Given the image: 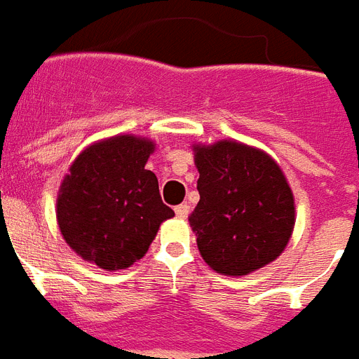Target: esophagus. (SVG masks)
I'll return each instance as SVG.
<instances>
[{
    "label": "esophagus",
    "mask_w": 359,
    "mask_h": 359,
    "mask_svg": "<svg viewBox=\"0 0 359 359\" xmlns=\"http://www.w3.org/2000/svg\"><path fill=\"white\" fill-rule=\"evenodd\" d=\"M175 214H177V217H180V219H186L189 214V206L186 205V203H182V205H179L175 208Z\"/></svg>",
    "instance_id": "esophagus-1"
}]
</instances>
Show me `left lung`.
<instances>
[{
	"label": "left lung",
	"mask_w": 359,
	"mask_h": 359,
	"mask_svg": "<svg viewBox=\"0 0 359 359\" xmlns=\"http://www.w3.org/2000/svg\"><path fill=\"white\" fill-rule=\"evenodd\" d=\"M191 147L201 199L188 221L203 260L226 276L275 262L295 229V197L280 165L236 140Z\"/></svg>",
	"instance_id": "obj_1"
}]
</instances>
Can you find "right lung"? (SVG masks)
I'll return each instance as SVG.
<instances>
[{
	"label": "right lung",
	"instance_id": "obj_1",
	"mask_svg": "<svg viewBox=\"0 0 359 359\" xmlns=\"http://www.w3.org/2000/svg\"><path fill=\"white\" fill-rule=\"evenodd\" d=\"M154 145L118 134L90 144L72 162L58 188L57 223L83 260L104 271L127 269L175 215L160 199L156 175L145 170Z\"/></svg>",
	"mask_w": 359,
	"mask_h": 359
}]
</instances>
